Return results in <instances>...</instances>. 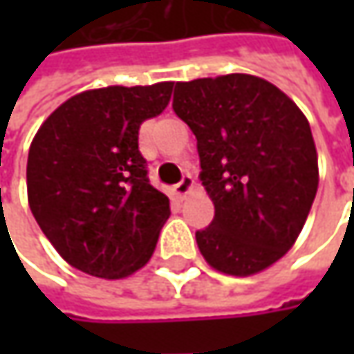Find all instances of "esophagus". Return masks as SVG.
Instances as JSON below:
<instances>
[{
  "mask_svg": "<svg viewBox=\"0 0 354 354\" xmlns=\"http://www.w3.org/2000/svg\"><path fill=\"white\" fill-rule=\"evenodd\" d=\"M193 185H195L193 177H191V175H183V179L175 185V189H173V191H175V197L179 198V201H183V198L193 191Z\"/></svg>",
  "mask_w": 354,
  "mask_h": 354,
  "instance_id": "34e87169",
  "label": "esophagus"
}]
</instances>
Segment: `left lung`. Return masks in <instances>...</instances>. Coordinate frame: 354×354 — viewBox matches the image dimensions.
Segmentation results:
<instances>
[{"mask_svg": "<svg viewBox=\"0 0 354 354\" xmlns=\"http://www.w3.org/2000/svg\"><path fill=\"white\" fill-rule=\"evenodd\" d=\"M173 110L197 138L214 218L197 232L207 264L246 278L295 244L319 185L309 122L288 94L254 75L177 82Z\"/></svg>", "mask_w": 354, "mask_h": 354, "instance_id": "1", "label": "left lung"}]
</instances>
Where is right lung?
<instances>
[{
    "mask_svg": "<svg viewBox=\"0 0 354 354\" xmlns=\"http://www.w3.org/2000/svg\"><path fill=\"white\" fill-rule=\"evenodd\" d=\"M173 82L84 90L41 124L27 157V201L64 262L94 278L142 270L169 218L149 185L140 126L159 116Z\"/></svg>",
    "mask_w": 354,
    "mask_h": 354,
    "instance_id": "1",
    "label": "right lung"
}]
</instances>
